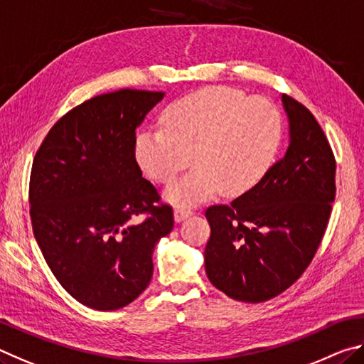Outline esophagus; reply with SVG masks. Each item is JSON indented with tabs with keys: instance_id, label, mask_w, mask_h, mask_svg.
I'll list each match as a JSON object with an SVG mask.
<instances>
[{
	"instance_id": "1",
	"label": "esophagus",
	"mask_w": 364,
	"mask_h": 364,
	"mask_svg": "<svg viewBox=\"0 0 364 364\" xmlns=\"http://www.w3.org/2000/svg\"><path fill=\"white\" fill-rule=\"evenodd\" d=\"M192 214H193L192 209H187V208H177L176 211H174V219H176L177 222H182L183 219L190 218V215H192Z\"/></svg>"
}]
</instances>
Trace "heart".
<instances>
[{"label": "heart", "instance_id": "1", "mask_svg": "<svg viewBox=\"0 0 364 364\" xmlns=\"http://www.w3.org/2000/svg\"><path fill=\"white\" fill-rule=\"evenodd\" d=\"M163 127L140 134L136 158L146 174L171 183L176 206H193L222 190L237 196L251 190L270 169L283 139V118L264 97H247L232 87H205L168 105Z\"/></svg>", "mask_w": 364, "mask_h": 364}]
</instances>
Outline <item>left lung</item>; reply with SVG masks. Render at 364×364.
<instances>
[{"mask_svg":"<svg viewBox=\"0 0 364 364\" xmlns=\"http://www.w3.org/2000/svg\"><path fill=\"white\" fill-rule=\"evenodd\" d=\"M289 146L230 205L206 209L209 282L241 302H265L301 278L326 232L336 198V158L314 114L283 95Z\"/></svg>","mask_w":364,"mask_h":364,"instance_id":"1","label":"left lung"}]
</instances>
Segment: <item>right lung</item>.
Masks as SVG:
<instances>
[{"label":"right lung","instance_id":"1","mask_svg":"<svg viewBox=\"0 0 364 364\" xmlns=\"http://www.w3.org/2000/svg\"><path fill=\"white\" fill-rule=\"evenodd\" d=\"M163 95L121 89L82 102L50 127L33 158L36 243L62 288L94 310H118L142 294L155 245L174 227L172 208L136 161V129Z\"/></svg>","mask_w":364,"mask_h":364}]
</instances>
